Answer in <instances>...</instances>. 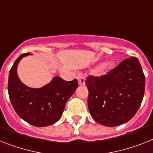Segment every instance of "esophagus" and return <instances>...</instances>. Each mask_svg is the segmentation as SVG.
I'll list each match as a JSON object with an SVG mask.
<instances>
[{
	"label": "esophagus",
	"mask_w": 153,
	"mask_h": 153,
	"mask_svg": "<svg viewBox=\"0 0 153 153\" xmlns=\"http://www.w3.org/2000/svg\"><path fill=\"white\" fill-rule=\"evenodd\" d=\"M78 82H79V85H84L85 84V76L79 74L77 76Z\"/></svg>",
	"instance_id": "1"
}]
</instances>
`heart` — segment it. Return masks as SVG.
I'll use <instances>...</instances> for the list:
<instances>
[{"mask_svg": "<svg viewBox=\"0 0 153 153\" xmlns=\"http://www.w3.org/2000/svg\"><path fill=\"white\" fill-rule=\"evenodd\" d=\"M113 64L112 62H107L102 64V65H100L99 67L97 69V73H99V74H102V73H105V71H107L108 69H110L111 68L113 67Z\"/></svg>", "mask_w": 153, "mask_h": 153, "instance_id": "b5f03b06", "label": "heart"}]
</instances>
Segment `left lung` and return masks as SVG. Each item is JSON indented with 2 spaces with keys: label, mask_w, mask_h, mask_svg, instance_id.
I'll list each match as a JSON object with an SVG mask.
<instances>
[{
  "label": "left lung",
  "mask_w": 153,
  "mask_h": 153,
  "mask_svg": "<svg viewBox=\"0 0 153 153\" xmlns=\"http://www.w3.org/2000/svg\"><path fill=\"white\" fill-rule=\"evenodd\" d=\"M88 105L91 117L105 127L127 123L142 104L146 77L138 59L131 57L100 77L88 76Z\"/></svg>",
  "instance_id": "left-lung-1"
}]
</instances>
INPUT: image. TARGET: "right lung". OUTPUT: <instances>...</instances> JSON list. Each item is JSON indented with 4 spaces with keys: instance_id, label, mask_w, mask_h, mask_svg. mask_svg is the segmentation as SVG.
Here are the masks:
<instances>
[{
    "instance_id": "right-lung-1",
    "label": "right lung",
    "mask_w": 153,
    "mask_h": 153,
    "mask_svg": "<svg viewBox=\"0 0 153 153\" xmlns=\"http://www.w3.org/2000/svg\"><path fill=\"white\" fill-rule=\"evenodd\" d=\"M30 53L22 54L9 71L7 91L10 101L19 117L35 127H47L56 123L62 115L65 103L78 87L77 79L65 81L55 76L40 88H29L17 74L20 60Z\"/></svg>"
}]
</instances>
